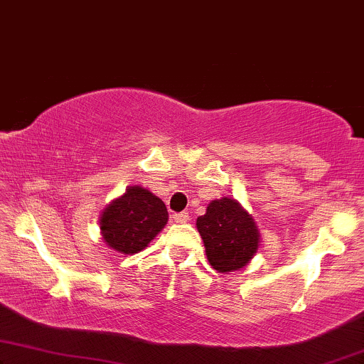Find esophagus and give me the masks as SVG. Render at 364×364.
I'll use <instances>...</instances> for the list:
<instances>
[{
    "mask_svg": "<svg viewBox=\"0 0 364 364\" xmlns=\"http://www.w3.org/2000/svg\"><path fill=\"white\" fill-rule=\"evenodd\" d=\"M173 219H175V223H180V224H183V223H188L189 214H188L186 211L178 213V214H173Z\"/></svg>",
    "mask_w": 364,
    "mask_h": 364,
    "instance_id": "1",
    "label": "esophagus"
}]
</instances>
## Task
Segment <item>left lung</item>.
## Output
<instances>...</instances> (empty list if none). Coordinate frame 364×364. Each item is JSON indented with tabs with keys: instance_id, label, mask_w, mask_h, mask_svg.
<instances>
[{
	"instance_id": "obj_1",
	"label": "left lung",
	"mask_w": 364,
	"mask_h": 364,
	"mask_svg": "<svg viewBox=\"0 0 364 364\" xmlns=\"http://www.w3.org/2000/svg\"><path fill=\"white\" fill-rule=\"evenodd\" d=\"M209 264L219 272L239 270L252 259L259 245V232L252 218L231 198L209 203L196 221Z\"/></svg>"
}]
</instances>
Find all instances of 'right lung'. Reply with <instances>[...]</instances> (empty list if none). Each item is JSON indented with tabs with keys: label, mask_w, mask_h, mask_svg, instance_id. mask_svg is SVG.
<instances>
[{
	"label": "right lung",
	"mask_w": 364,
	"mask_h": 364,
	"mask_svg": "<svg viewBox=\"0 0 364 364\" xmlns=\"http://www.w3.org/2000/svg\"><path fill=\"white\" fill-rule=\"evenodd\" d=\"M165 203L148 189L129 186L125 194L105 208L100 229L105 242L122 254H136L165 228Z\"/></svg>",
	"instance_id": "add662e5"
}]
</instances>
